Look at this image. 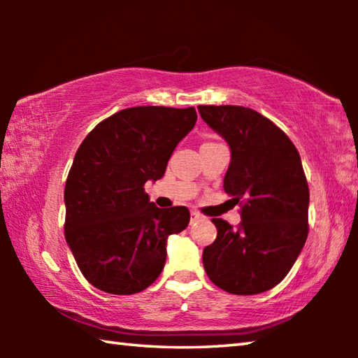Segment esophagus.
Returning a JSON list of instances; mask_svg holds the SVG:
<instances>
[{"label":"esophagus","instance_id":"obj_1","mask_svg":"<svg viewBox=\"0 0 358 358\" xmlns=\"http://www.w3.org/2000/svg\"><path fill=\"white\" fill-rule=\"evenodd\" d=\"M199 220H202V215L199 213V211H196V210H192L191 211V224H194V222H197Z\"/></svg>","mask_w":358,"mask_h":358}]
</instances>
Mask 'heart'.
I'll use <instances>...</instances> for the list:
<instances>
[{"label":"heart","mask_w":358,"mask_h":358,"mask_svg":"<svg viewBox=\"0 0 358 358\" xmlns=\"http://www.w3.org/2000/svg\"><path fill=\"white\" fill-rule=\"evenodd\" d=\"M207 143H208V142H207Z\"/></svg>","instance_id":"heart-1"}]
</instances>
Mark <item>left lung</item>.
<instances>
[{"mask_svg":"<svg viewBox=\"0 0 358 358\" xmlns=\"http://www.w3.org/2000/svg\"><path fill=\"white\" fill-rule=\"evenodd\" d=\"M197 108L232 151L224 191L240 203L241 216L237 229L211 220L217 235L203 250L205 271L229 294L265 292L286 278L310 230V187L300 155L286 132L252 108Z\"/></svg>","mask_w":358,"mask_h":358,"instance_id":"8db88e82","label":"left lung"}]
</instances>
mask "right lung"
<instances>
[{
    "label": "right lung",
    "mask_w": 358,
    "mask_h": 358,
    "mask_svg": "<svg viewBox=\"0 0 358 358\" xmlns=\"http://www.w3.org/2000/svg\"><path fill=\"white\" fill-rule=\"evenodd\" d=\"M196 121L194 107H131L102 120L80 143L64 187V237L94 287L131 295L161 275L166 241L187 227L189 210L157 208L143 186L164 175Z\"/></svg>",
    "instance_id": "right-lung-1"
}]
</instances>
